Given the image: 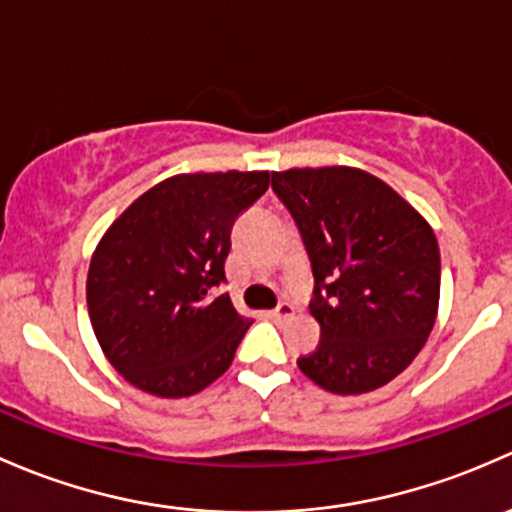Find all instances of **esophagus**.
I'll return each instance as SVG.
<instances>
[{
	"mask_svg": "<svg viewBox=\"0 0 512 512\" xmlns=\"http://www.w3.org/2000/svg\"><path fill=\"white\" fill-rule=\"evenodd\" d=\"M268 315H271L273 320L291 318V315H295V305L293 303H281L276 310H271V313H268Z\"/></svg>",
	"mask_w": 512,
	"mask_h": 512,
	"instance_id": "1",
	"label": "esophagus"
}]
</instances>
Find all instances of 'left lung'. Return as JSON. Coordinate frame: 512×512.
I'll use <instances>...</instances> for the list:
<instances>
[{
	"label": "left lung",
	"instance_id": "left-lung-1",
	"mask_svg": "<svg viewBox=\"0 0 512 512\" xmlns=\"http://www.w3.org/2000/svg\"><path fill=\"white\" fill-rule=\"evenodd\" d=\"M315 276L310 315L320 342L300 372L333 394L392 382L424 347L439 315L441 256L431 224L360 167L273 172Z\"/></svg>",
	"mask_w": 512,
	"mask_h": 512
}]
</instances>
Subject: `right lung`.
<instances>
[{"label": "right lung", "mask_w": 512, "mask_h": 512, "mask_svg": "<svg viewBox=\"0 0 512 512\" xmlns=\"http://www.w3.org/2000/svg\"><path fill=\"white\" fill-rule=\"evenodd\" d=\"M268 182V170L167 177L100 236L88 266V315L103 355L133 387L182 399L229 370L251 320L217 288L231 226Z\"/></svg>", "instance_id": "right-lung-1"}]
</instances>
